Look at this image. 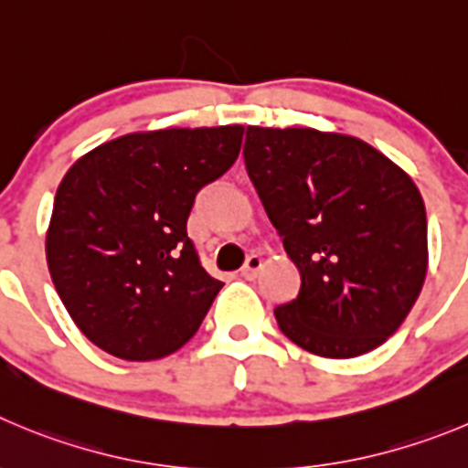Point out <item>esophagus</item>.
Listing matches in <instances>:
<instances>
[{"label": "esophagus", "instance_id": "34e87169", "mask_svg": "<svg viewBox=\"0 0 468 468\" xmlns=\"http://www.w3.org/2000/svg\"><path fill=\"white\" fill-rule=\"evenodd\" d=\"M261 268H263V259H261V256H249V259L244 261L239 274H242L244 279H256V277H259Z\"/></svg>", "mask_w": 468, "mask_h": 468}]
</instances>
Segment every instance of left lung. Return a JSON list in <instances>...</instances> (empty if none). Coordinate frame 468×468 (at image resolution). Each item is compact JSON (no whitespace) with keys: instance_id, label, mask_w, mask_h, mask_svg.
Returning <instances> with one entry per match:
<instances>
[{"instance_id":"8db88e82","label":"left lung","mask_w":468,"mask_h":468,"mask_svg":"<svg viewBox=\"0 0 468 468\" xmlns=\"http://www.w3.org/2000/svg\"><path fill=\"white\" fill-rule=\"evenodd\" d=\"M244 164L303 279L298 298L274 309L282 333L337 360L381 346L427 274L411 175L360 138L295 126H247Z\"/></svg>"}]
</instances>
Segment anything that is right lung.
Instances as JSON below:
<instances>
[{"mask_svg": "<svg viewBox=\"0 0 468 468\" xmlns=\"http://www.w3.org/2000/svg\"><path fill=\"white\" fill-rule=\"evenodd\" d=\"M244 126L126 133L67 170L46 235L52 283L80 333L122 360L185 346L224 283L186 235L196 194L235 164Z\"/></svg>", "mask_w": 468, "mask_h": 468, "instance_id": "1", "label": "right lung"}]
</instances>
